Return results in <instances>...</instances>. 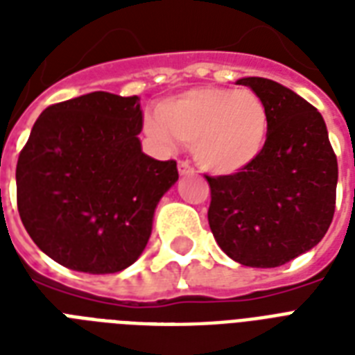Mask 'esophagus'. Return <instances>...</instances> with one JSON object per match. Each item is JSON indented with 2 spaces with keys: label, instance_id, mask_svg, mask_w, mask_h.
<instances>
[{
  "label": "esophagus",
  "instance_id": "34e87169",
  "mask_svg": "<svg viewBox=\"0 0 355 355\" xmlns=\"http://www.w3.org/2000/svg\"><path fill=\"white\" fill-rule=\"evenodd\" d=\"M195 169L191 167V164H189L188 160H178V173L182 175V177H186V175H191Z\"/></svg>",
  "mask_w": 355,
  "mask_h": 355
}]
</instances>
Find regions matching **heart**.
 I'll use <instances>...</instances> for the list:
<instances>
[{
  "label": "heart",
  "mask_w": 355,
  "mask_h": 355,
  "mask_svg": "<svg viewBox=\"0 0 355 355\" xmlns=\"http://www.w3.org/2000/svg\"><path fill=\"white\" fill-rule=\"evenodd\" d=\"M147 128L164 144L175 138L191 145L195 160L208 171L230 175L261 156L269 110L254 90L205 86L160 103Z\"/></svg>",
  "instance_id": "heart-1"
}]
</instances>
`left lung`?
<instances>
[{"label":"left lung","instance_id":"left-lung-1","mask_svg":"<svg viewBox=\"0 0 355 355\" xmlns=\"http://www.w3.org/2000/svg\"><path fill=\"white\" fill-rule=\"evenodd\" d=\"M269 110V138L250 166L208 177V223L223 252L247 267H278L324 237L336 211L337 156L320 112L263 77L239 79Z\"/></svg>","mask_w":355,"mask_h":355}]
</instances>
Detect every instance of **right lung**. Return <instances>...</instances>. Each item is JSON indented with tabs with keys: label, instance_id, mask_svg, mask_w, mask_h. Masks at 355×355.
Returning a JSON list of instances; mask_svg holds the SVG:
<instances>
[{
	"label": "right lung",
	"instance_id": "1",
	"mask_svg": "<svg viewBox=\"0 0 355 355\" xmlns=\"http://www.w3.org/2000/svg\"><path fill=\"white\" fill-rule=\"evenodd\" d=\"M139 97L92 92L47 107L16 166V200L36 247L68 269H127L149 241L177 162L141 153Z\"/></svg>",
	"mask_w": 355,
	"mask_h": 355
}]
</instances>
